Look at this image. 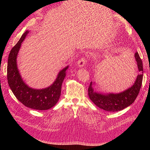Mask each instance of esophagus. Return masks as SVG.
I'll list each match as a JSON object with an SVG mask.
<instances>
[{
    "label": "esophagus",
    "mask_w": 150,
    "mask_h": 150,
    "mask_svg": "<svg viewBox=\"0 0 150 150\" xmlns=\"http://www.w3.org/2000/svg\"><path fill=\"white\" fill-rule=\"evenodd\" d=\"M86 59L84 57H81L79 60H78V63H77V64H78V66L79 67H83L85 64H86Z\"/></svg>",
    "instance_id": "34e87169"
}]
</instances>
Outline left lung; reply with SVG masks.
<instances>
[{
  "label": "left lung",
  "mask_w": 150,
  "mask_h": 150,
  "mask_svg": "<svg viewBox=\"0 0 150 150\" xmlns=\"http://www.w3.org/2000/svg\"><path fill=\"white\" fill-rule=\"evenodd\" d=\"M134 57L140 74L137 76L134 84L123 92L116 94L99 93L94 90V83L91 82L88 88L89 97L99 108L107 111L115 112L123 110L134 103L142 87L143 76V63L138 52L135 53Z\"/></svg>",
  "instance_id": "1"
}]
</instances>
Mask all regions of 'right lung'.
Wrapping results in <instances>:
<instances>
[{
  "label": "right lung",
  "mask_w": 150,
  "mask_h": 150,
  "mask_svg": "<svg viewBox=\"0 0 150 150\" xmlns=\"http://www.w3.org/2000/svg\"><path fill=\"white\" fill-rule=\"evenodd\" d=\"M29 33V30H26L22 34L9 53L7 62L8 84L14 96L24 106L34 110H47L55 106L59 99L62 84L69 66L59 72L56 79L49 87L42 89L29 87L22 80L17 65V57L21 44Z\"/></svg>",
  "instance_id": "add662e5"
}]
</instances>
